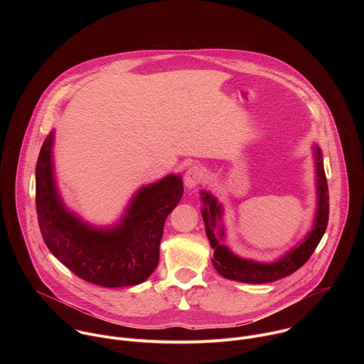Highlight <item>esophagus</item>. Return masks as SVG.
I'll list each match as a JSON object with an SVG mask.
<instances>
[{
    "mask_svg": "<svg viewBox=\"0 0 364 364\" xmlns=\"http://www.w3.org/2000/svg\"><path fill=\"white\" fill-rule=\"evenodd\" d=\"M204 180V170L200 166H191L184 174V184L187 188H194Z\"/></svg>",
    "mask_w": 364,
    "mask_h": 364,
    "instance_id": "esophagus-1",
    "label": "esophagus"
}]
</instances>
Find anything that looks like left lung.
<instances>
[{"instance_id":"obj_1","label":"left lung","mask_w":364,"mask_h":364,"mask_svg":"<svg viewBox=\"0 0 364 364\" xmlns=\"http://www.w3.org/2000/svg\"><path fill=\"white\" fill-rule=\"evenodd\" d=\"M313 151L317 177V212L313 229L306 233V236L298 245H295L274 262H257L253 261V259L240 257L233 253L226 245H223V207L212 193L204 190L200 191V198L203 203L201 218L205 226V235L210 242V246L215 249L212 262L215 269L223 278L245 284L272 282L294 274L313 255L328 223V186L323 166V152L316 144L313 146Z\"/></svg>"}]
</instances>
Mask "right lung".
Returning a JSON list of instances; mask_svg holds the SVG:
<instances>
[{"mask_svg": "<svg viewBox=\"0 0 364 364\" xmlns=\"http://www.w3.org/2000/svg\"><path fill=\"white\" fill-rule=\"evenodd\" d=\"M55 129L44 139L36 166V207L40 232L48 250L79 278L119 288L148 279L160 259L167 216L183 197L178 174L141 187L122 218L97 228L66 207L55 174Z\"/></svg>", "mask_w": 364, "mask_h": 364, "instance_id": "right-lung-1", "label": "right lung"}]
</instances>
